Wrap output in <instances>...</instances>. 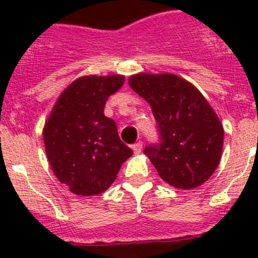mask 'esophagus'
Returning a JSON list of instances; mask_svg holds the SVG:
<instances>
[{
	"label": "esophagus",
	"mask_w": 258,
	"mask_h": 258,
	"mask_svg": "<svg viewBox=\"0 0 258 258\" xmlns=\"http://www.w3.org/2000/svg\"><path fill=\"white\" fill-rule=\"evenodd\" d=\"M142 147H143V143L138 142V143H136V145H133V147H132V149H133L134 154L138 155V154H141V152H142Z\"/></svg>",
	"instance_id": "1"
}]
</instances>
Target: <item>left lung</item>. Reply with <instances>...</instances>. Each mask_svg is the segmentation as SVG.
<instances>
[{
	"label": "left lung",
	"instance_id": "left-lung-1",
	"mask_svg": "<svg viewBox=\"0 0 258 258\" xmlns=\"http://www.w3.org/2000/svg\"><path fill=\"white\" fill-rule=\"evenodd\" d=\"M129 85L151 106L161 142L145 155L160 178L181 190L199 187L221 161L223 126L204 95L190 81L173 74H140Z\"/></svg>",
	"mask_w": 258,
	"mask_h": 258
}]
</instances>
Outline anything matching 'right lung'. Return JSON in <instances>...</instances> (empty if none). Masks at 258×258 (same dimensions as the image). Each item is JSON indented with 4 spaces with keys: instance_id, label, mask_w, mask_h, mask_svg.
<instances>
[{
    "instance_id": "right-lung-1",
    "label": "right lung",
    "mask_w": 258,
    "mask_h": 258,
    "mask_svg": "<svg viewBox=\"0 0 258 258\" xmlns=\"http://www.w3.org/2000/svg\"><path fill=\"white\" fill-rule=\"evenodd\" d=\"M122 75L81 76L60 93L44 125L47 160L59 182L75 195L93 197L115 182L133 155L104 116L108 97L124 84Z\"/></svg>"
}]
</instances>
